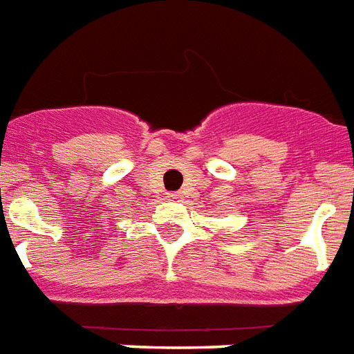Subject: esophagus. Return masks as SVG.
<instances>
[{
  "label": "esophagus",
  "instance_id": "esophagus-1",
  "mask_svg": "<svg viewBox=\"0 0 354 354\" xmlns=\"http://www.w3.org/2000/svg\"><path fill=\"white\" fill-rule=\"evenodd\" d=\"M182 198V195H178V193H169L167 195V201H170V203H178Z\"/></svg>",
  "mask_w": 354,
  "mask_h": 354
}]
</instances>
